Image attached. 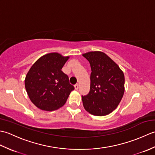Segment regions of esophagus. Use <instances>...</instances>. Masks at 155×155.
Masks as SVG:
<instances>
[{
    "mask_svg": "<svg viewBox=\"0 0 155 155\" xmlns=\"http://www.w3.org/2000/svg\"><path fill=\"white\" fill-rule=\"evenodd\" d=\"M74 88H75V90H78V84H74Z\"/></svg>",
    "mask_w": 155,
    "mask_h": 155,
    "instance_id": "obj_1",
    "label": "esophagus"
}]
</instances>
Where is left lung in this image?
I'll return each instance as SVG.
<instances>
[{
    "label": "left lung",
    "instance_id": "left-lung-1",
    "mask_svg": "<svg viewBox=\"0 0 155 155\" xmlns=\"http://www.w3.org/2000/svg\"><path fill=\"white\" fill-rule=\"evenodd\" d=\"M91 67L90 91L82 96L83 106L88 113L104 116L117 107L124 92V76L119 67L99 51L83 54Z\"/></svg>",
    "mask_w": 155,
    "mask_h": 155
}]
</instances>
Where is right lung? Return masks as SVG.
<instances>
[{
    "mask_svg": "<svg viewBox=\"0 0 155 155\" xmlns=\"http://www.w3.org/2000/svg\"><path fill=\"white\" fill-rule=\"evenodd\" d=\"M68 57L54 52L42 56L26 76L25 88L31 101L42 110L51 111L63 106L74 89L61 71Z\"/></svg>",
    "mask_w": 155,
    "mask_h": 155,
    "instance_id": "right-lung-1",
    "label": "right lung"
}]
</instances>
